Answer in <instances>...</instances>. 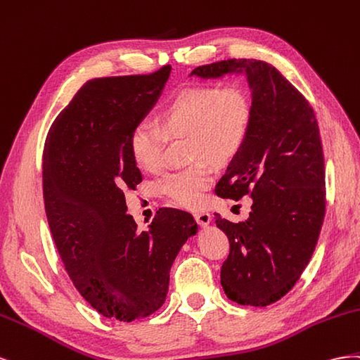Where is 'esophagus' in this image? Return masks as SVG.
Wrapping results in <instances>:
<instances>
[{"instance_id": "obj_1", "label": "esophagus", "mask_w": 360, "mask_h": 360, "mask_svg": "<svg viewBox=\"0 0 360 360\" xmlns=\"http://www.w3.org/2000/svg\"><path fill=\"white\" fill-rule=\"evenodd\" d=\"M194 219H196V221L200 224V226H208L212 220L211 214L207 212V211H200V212H196L194 214Z\"/></svg>"}]
</instances>
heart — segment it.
<instances>
[{"mask_svg":"<svg viewBox=\"0 0 360 360\" xmlns=\"http://www.w3.org/2000/svg\"><path fill=\"white\" fill-rule=\"evenodd\" d=\"M250 120L252 101L241 86L184 90L164 111L162 127L149 119L137 123L129 137L131 155L141 169L157 170L162 162L167 134L191 136L194 158L205 157L220 162L229 160L243 146ZM211 181V169L198 162L166 173L158 181V188L181 207L198 208Z\"/></svg>","mask_w":360,"mask_h":360,"instance_id":"heart-1","label":"heart"}]
</instances>
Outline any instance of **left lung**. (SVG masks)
Returning <instances> with one entry per match:
<instances>
[{"label":"left lung","mask_w":360,"mask_h":360,"mask_svg":"<svg viewBox=\"0 0 360 360\" xmlns=\"http://www.w3.org/2000/svg\"><path fill=\"white\" fill-rule=\"evenodd\" d=\"M244 75L252 120L243 146L215 186L220 198L250 194L249 219L215 214L229 238L221 286L231 300L269 306L288 292L311 261L326 212L324 157L309 102L279 70L253 58H231L194 69L190 77Z\"/></svg>","instance_id":"1"}]
</instances>
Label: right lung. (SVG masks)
I'll list each match as a JSON object with an SVG mask.
<instances>
[{"instance_id": "1", "label": "right lung", "mask_w": 360, "mask_h": 360, "mask_svg": "<svg viewBox=\"0 0 360 360\" xmlns=\"http://www.w3.org/2000/svg\"><path fill=\"white\" fill-rule=\"evenodd\" d=\"M170 70L87 81L45 141L44 200L60 258L86 302L123 323L160 309L172 264L198 232L191 214L172 208L140 232L123 194L141 182L131 132L157 104Z\"/></svg>"}]
</instances>
